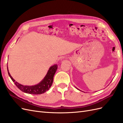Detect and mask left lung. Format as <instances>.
<instances>
[{
    "label": "left lung",
    "instance_id": "1",
    "mask_svg": "<svg viewBox=\"0 0 123 123\" xmlns=\"http://www.w3.org/2000/svg\"><path fill=\"white\" fill-rule=\"evenodd\" d=\"M76 88H77L76 87ZM78 89V90H80V89ZM80 91H81V90H80ZM83 92H84V91H83Z\"/></svg>",
    "mask_w": 123,
    "mask_h": 123
}]
</instances>
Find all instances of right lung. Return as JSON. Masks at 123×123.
I'll return each instance as SVG.
<instances>
[{
    "label": "right lung",
    "instance_id": "add662e5",
    "mask_svg": "<svg viewBox=\"0 0 123 123\" xmlns=\"http://www.w3.org/2000/svg\"><path fill=\"white\" fill-rule=\"evenodd\" d=\"M7 69H8L9 75L11 80H12L17 88L20 89L21 91L28 94H40L49 90L50 88L51 87L52 84L53 83L54 75L57 69V65L55 64L51 66L43 80H41L38 84L33 86H25L18 83L11 76L8 69V65H7Z\"/></svg>",
    "mask_w": 123,
    "mask_h": 123
}]
</instances>
